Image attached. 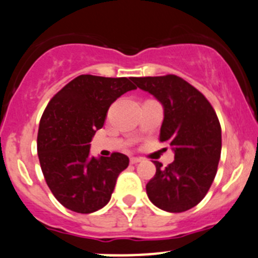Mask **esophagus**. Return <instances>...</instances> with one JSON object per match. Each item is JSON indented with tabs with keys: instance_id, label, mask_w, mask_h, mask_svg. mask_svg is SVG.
<instances>
[{
	"instance_id": "34e87169",
	"label": "esophagus",
	"mask_w": 258,
	"mask_h": 258,
	"mask_svg": "<svg viewBox=\"0 0 258 258\" xmlns=\"http://www.w3.org/2000/svg\"><path fill=\"white\" fill-rule=\"evenodd\" d=\"M139 162H142V158H139V157H132V158H131V163L132 164L139 163Z\"/></svg>"
}]
</instances>
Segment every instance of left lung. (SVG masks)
Segmentation results:
<instances>
[{
    "label": "left lung",
    "instance_id": "1",
    "mask_svg": "<svg viewBox=\"0 0 258 258\" xmlns=\"http://www.w3.org/2000/svg\"><path fill=\"white\" fill-rule=\"evenodd\" d=\"M137 87L163 106L159 141L167 142L175 161L147 183L149 200L159 209L181 213L198 205L209 191L222 152V129L214 109L194 86L175 75L133 77Z\"/></svg>",
    "mask_w": 258,
    "mask_h": 258
}]
</instances>
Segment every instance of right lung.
I'll return each instance as SVG.
<instances>
[{
	"label": "right lung",
	"mask_w": 258,
	"mask_h": 258,
	"mask_svg": "<svg viewBox=\"0 0 258 258\" xmlns=\"http://www.w3.org/2000/svg\"><path fill=\"white\" fill-rule=\"evenodd\" d=\"M133 77L81 75L54 95L38 132V156L46 185L60 204L90 214L111 199L116 178L129 164L122 153L91 157L96 131L104 126L110 105L136 90Z\"/></svg>",
	"instance_id": "obj_1"
}]
</instances>
